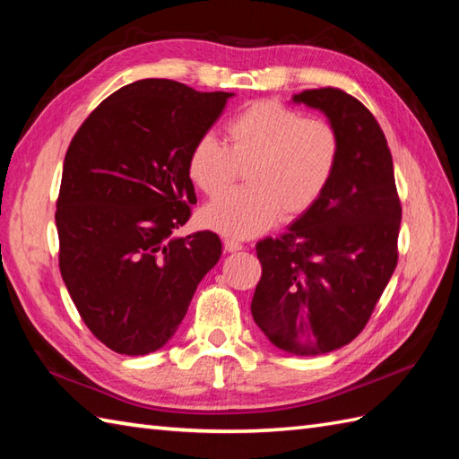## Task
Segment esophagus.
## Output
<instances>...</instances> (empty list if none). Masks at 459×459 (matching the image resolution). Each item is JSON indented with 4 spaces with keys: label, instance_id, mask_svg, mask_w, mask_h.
Wrapping results in <instances>:
<instances>
[{
    "label": "esophagus",
    "instance_id": "obj_1",
    "mask_svg": "<svg viewBox=\"0 0 459 459\" xmlns=\"http://www.w3.org/2000/svg\"><path fill=\"white\" fill-rule=\"evenodd\" d=\"M224 250L227 252H238V250H242V245L238 240H235V238H224Z\"/></svg>",
    "mask_w": 459,
    "mask_h": 459
}]
</instances>
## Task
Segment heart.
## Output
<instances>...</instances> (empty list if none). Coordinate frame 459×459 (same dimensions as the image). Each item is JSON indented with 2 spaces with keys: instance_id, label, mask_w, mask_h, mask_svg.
<instances>
[{
  "instance_id": "obj_1",
  "label": "heart",
  "mask_w": 459,
  "mask_h": 459,
  "mask_svg": "<svg viewBox=\"0 0 459 459\" xmlns=\"http://www.w3.org/2000/svg\"><path fill=\"white\" fill-rule=\"evenodd\" d=\"M229 148L201 134L187 155L197 189L219 197L247 171V189L232 191L201 211V224L232 238L268 230L278 217L298 219L325 193L339 163V135L325 120L304 118L274 100L247 106L227 124Z\"/></svg>"
}]
</instances>
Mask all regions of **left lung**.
I'll use <instances>...</instances> for the list:
<instances>
[{"mask_svg":"<svg viewBox=\"0 0 459 459\" xmlns=\"http://www.w3.org/2000/svg\"><path fill=\"white\" fill-rule=\"evenodd\" d=\"M339 135V163L325 193L280 238L256 245L262 278L252 317L272 345L324 355L351 343L396 268L401 201L393 155L375 116L339 89L294 94Z\"/></svg>","mask_w":459,"mask_h":459,"instance_id":"obj_1","label":"left lung"}]
</instances>
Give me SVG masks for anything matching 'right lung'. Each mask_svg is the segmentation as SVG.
<instances>
[{
	"instance_id": "obj_1",
	"label": "right lung",
	"mask_w": 459,
	"mask_h": 459,
	"mask_svg": "<svg viewBox=\"0 0 459 459\" xmlns=\"http://www.w3.org/2000/svg\"><path fill=\"white\" fill-rule=\"evenodd\" d=\"M230 96L143 79L96 106L68 145L55 212L58 266L86 327L116 353L168 343L221 258L214 232H171L197 203L191 145Z\"/></svg>"
}]
</instances>
